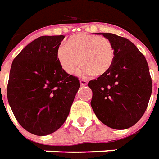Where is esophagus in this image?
<instances>
[{
  "label": "esophagus",
  "instance_id": "esophagus-1",
  "mask_svg": "<svg viewBox=\"0 0 159 159\" xmlns=\"http://www.w3.org/2000/svg\"><path fill=\"white\" fill-rule=\"evenodd\" d=\"M80 83L82 86H86V85L88 84V81L86 79H83V78H81L80 79Z\"/></svg>",
  "mask_w": 159,
  "mask_h": 159
}]
</instances>
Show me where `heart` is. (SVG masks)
<instances>
[{
  "instance_id": "b5f03b06",
  "label": "heart",
  "mask_w": 159,
  "mask_h": 159,
  "mask_svg": "<svg viewBox=\"0 0 159 159\" xmlns=\"http://www.w3.org/2000/svg\"><path fill=\"white\" fill-rule=\"evenodd\" d=\"M114 57V48L111 42L93 34L73 35L57 51L58 61L69 74L74 73L81 63L80 71L82 75L93 73L101 76L112 67Z\"/></svg>"
}]
</instances>
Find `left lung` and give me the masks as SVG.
Listing matches in <instances>:
<instances>
[{"mask_svg": "<svg viewBox=\"0 0 159 159\" xmlns=\"http://www.w3.org/2000/svg\"><path fill=\"white\" fill-rule=\"evenodd\" d=\"M102 34L115 52L112 67L89 81L91 106L102 123L114 129H126L143 117L152 93V78L143 54L129 40L112 33Z\"/></svg>", "mask_w": 159, "mask_h": 159, "instance_id": "obj_1", "label": "left lung"}]
</instances>
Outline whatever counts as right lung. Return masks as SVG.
Masks as SVG:
<instances>
[{"instance_id":"add662e5","label":"right lung","mask_w":159,"mask_h":159,"mask_svg":"<svg viewBox=\"0 0 159 159\" xmlns=\"http://www.w3.org/2000/svg\"><path fill=\"white\" fill-rule=\"evenodd\" d=\"M64 37L40 36L12 61L8 102L20 125L37 136L61 128L80 88L78 78L67 74L58 61V48Z\"/></svg>"}]
</instances>
